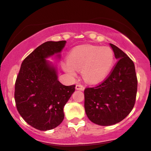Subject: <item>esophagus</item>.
I'll return each mask as SVG.
<instances>
[{"label": "esophagus", "mask_w": 151, "mask_h": 151, "mask_svg": "<svg viewBox=\"0 0 151 151\" xmlns=\"http://www.w3.org/2000/svg\"><path fill=\"white\" fill-rule=\"evenodd\" d=\"M76 89L79 90V91H84L85 88H84V86H82L81 84H77V85H76Z\"/></svg>", "instance_id": "34e87169"}]
</instances>
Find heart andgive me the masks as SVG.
I'll return each mask as SVG.
<instances>
[{"label":"heart","mask_w":151,"mask_h":151,"mask_svg":"<svg viewBox=\"0 0 151 151\" xmlns=\"http://www.w3.org/2000/svg\"><path fill=\"white\" fill-rule=\"evenodd\" d=\"M114 63V54L109 47L85 45L72 49L63 69L70 76L76 75V69L81 70L83 79L95 83L108 77Z\"/></svg>","instance_id":"b5f03b06"}]
</instances>
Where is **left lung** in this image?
<instances>
[{
	"label": "left lung",
	"mask_w": 151,
	"mask_h": 151,
	"mask_svg": "<svg viewBox=\"0 0 151 151\" xmlns=\"http://www.w3.org/2000/svg\"><path fill=\"white\" fill-rule=\"evenodd\" d=\"M118 61L109 77L96 87L84 90V108L89 120L102 126L119 123L134 107L137 79L134 63L109 44Z\"/></svg>",
	"instance_id": "1"
}]
</instances>
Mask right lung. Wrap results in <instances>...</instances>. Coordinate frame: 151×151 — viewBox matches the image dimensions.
Listing matches in <instances>:
<instances>
[{
	"instance_id": "add662e5",
	"label": "right lung",
	"mask_w": 151,
	"mask_h": 151,
	"mask_svg": "<svg viewBox=\"0 0 151 151\" xmlns=\"http://www.w3.org/2000/svg\"><path fill=\"white\" fill-rule=\"evenodd\" d=\"M66 41H48L37 47L22 62L15 83L14 99L21 116L30 126L42 131L58 126L64 119L63 108L75 85L58 81V68L47 60L60 59Z\"/></svg>"
}]
</instances>
